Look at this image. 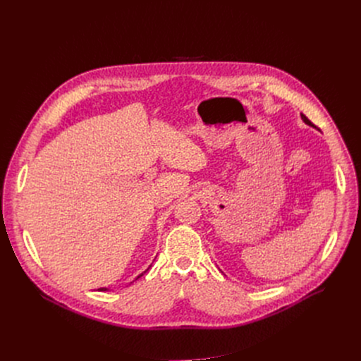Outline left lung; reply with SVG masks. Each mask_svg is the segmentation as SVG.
<instances>
[{"instance_id":"1","label":"left lung","mask_w":361,"mask_h":361,"mask_svg":"<svg viewBox=\"0 0 361 361\" xmlns=\"http://www.w3.org/2000/svg\"><path fill=\"white\" fill-rule=\"evenodd\" d=\"M301 120H302V121H304L307 126H310V127H314V128H316V126H314V124H313L310 120H308V118H307L304 114H301Z\"/></svg>"}]
</instances>
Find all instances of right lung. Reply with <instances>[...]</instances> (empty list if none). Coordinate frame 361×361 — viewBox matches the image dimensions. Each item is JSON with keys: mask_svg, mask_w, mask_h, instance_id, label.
Listing matches in <instances>:
<instances>
[{"mask_svg": "<svg viewBox=\"0 0 361 361\" xmlns=\"http://www.w3.org/2000/svg\"><path fill=\"white\" fill-rule=\"evenodd\" d=\"M149 267H151V266H149ZM149 267H148V269H149ZM148 269H147V270H148ZM147 270H145V271H147ZM145 271H144V273H145ZM144 273H141L140 276H137V279H135V280H138V279H140V277H141V276H142ZM107 290H109V288H106V287H102V288H99V291H107Z\"/></svg>", "mask_w": 361, "mask_h": 361, "instance_id": "add662e5", "label": "right lung"}]
</instances>
